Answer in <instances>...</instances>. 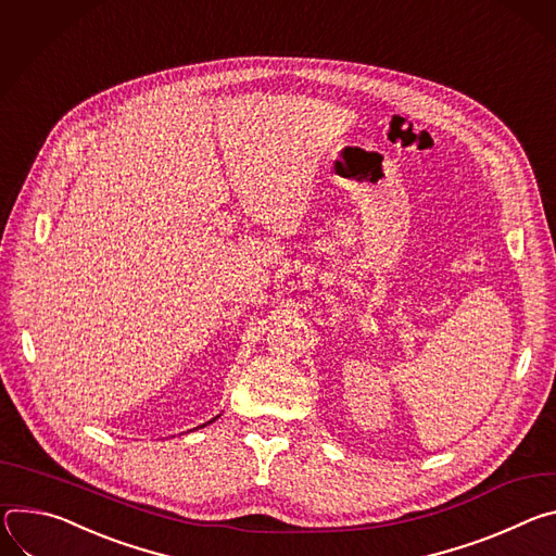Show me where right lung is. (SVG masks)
<instances>
[{
  "instance_id": "add662e5",
  "label": "right lung",
  "mask_w": 556,
  "mask_h": 556,
  "mask_svg": "<svg viewBox=\"0 0 556 556\" xmlns=\"http://www.w3.org/2000/svg\"><path fill=\"white\" fill-rule=\"evenodd\" d=\"M214 419H216V417H214ZM214 419H212V421H214ZM212 421H207V424H212ZM207 424H203V426H207Z\"/></svg>"
}]
</instances>
